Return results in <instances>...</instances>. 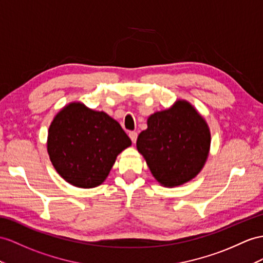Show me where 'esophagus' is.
Instances as JSON below:
<instances>
[{"label": "esophagus", "instance_id": "34e87169", "mask_svg": "<svg viewBox=\"0 0 263 263\" xmlns=\"http://www.w3.org/2000/svg\"><path fill=\"white\" fill-rule=\"evenodd\" d=\"M129 137H130V139H131V141L133 143H136L137 142V139H138V133L136 132V131H131L130 133H129Z\"/></svg>", "mask_w": 263, "mask_h": 263}]
</instances>
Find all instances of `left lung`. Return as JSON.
<instances>
[{
	"mask_svg": "<svg viewBox=\"0 0 263 263\" xmlns=\"http://www.w3.org/2000/svg\"><path fill=\"white\" fill-rule=\"evenodd\" d=\"M211 134L205 120L184 100L153 113L141 132L137 149L153 177L164 186H178L196 178L209 156Z\"/></svg>",
	"mask_w": 263,
	"mask_h": 263,
	"instance_id": "1",
	"label": "left lung"
}]
</instances>
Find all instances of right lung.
<instances>
[{"instance_id":"add662e5","label":"right lung","mask_w":263,"mask_h":263,"mask_svg":"<svg viewBox=\"0 0 263 263\" xmlns=\"http://www.w3.org/2000/svg\"><path fill=\"white\" fill-rule=\"evenodd\" d=\"M131 143L121 125L105 112L72 102L52 121L48 153L66 182L90 189L102 184L118 154Z\"/></svg>"}]
</instances>
